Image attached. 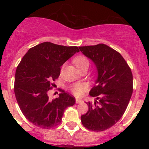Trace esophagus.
Wrapping results in <instances>:
<instances>
[{"instance_id": "34e87169", "label": "esophagus", "mask_w": 149, "mask_h": 149, "mask_svg": "<svg viewBox=\"0 0 149 149\" xmlns=\"http://www.w3.org/2000/svg\"><path fill=\"white\" fill-rule=\"evenodd\" d=\"M82 102H83V100H79V99H76V104H80V103H81Z\"/></svg>"}]
</instances>
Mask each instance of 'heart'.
I'll list each match as a JSON object with an SVG mask.
<instances>
[{"instance_id":"1","label":"heart","mask_w":149,"mask_h":149,"mask_svg":"<svg viewBox=\"0 0 149 149\" xmlns=\"http://www.w3.org/2000/svg\"><path fill=\"white\" fill-rule=\"evenodd\" d=\"M73 63L76 66V67L80 70L85 69V68H88L89 66V61L85 57L83 56H78L76 57L73 59ZM86 90V85L85 84H82V83H78L73 85L71 87V91L77 97H79L80 95H83L85 90Z\"/></svg>"}]
</instances>
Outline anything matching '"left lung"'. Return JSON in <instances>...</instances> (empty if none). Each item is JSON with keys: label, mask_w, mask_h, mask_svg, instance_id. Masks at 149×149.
Here are the masks:
<instances>
[{"label": "left lung", "mask_w": 149, "mask_h": 149, "mask_svg": "<svg viewBox=\"0 0 149 149\" xmlns=\"http://www.w3.org/2000/svg\"><path fill=\"white\" fill-rule=\"evenodd\" d=\"M80 52L96 66L97 78L90 95L88 111L81 116L85 127L104 131L115 125L127 109L133 91L132 73L127 62L115 49L104 44L79 47Z\"/></svg>", "instance_id": "left-lung-1"}]
</instances>
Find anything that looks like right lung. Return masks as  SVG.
<instances>
[{
	"label": "right lung",
	"instance_id": "add662e5",
	"mask_svg": "<svg viewBox=\"0 0 149 149\" xmlns=\"http://www.w3.org/2000/svg\"><path fill=\"white\" fill-rule=\"evenodd\" d=\"M79 52L76 46H63L44 42L25 54L17 68L15 94L26 118L35 125L49 129L60 123L64 110L76 100L61 90L59 97L50 100L47 92L60 74V67Z\"/></svg>",
	"mask_w": 149,
	"mask_h": 149
}]
</instances>
